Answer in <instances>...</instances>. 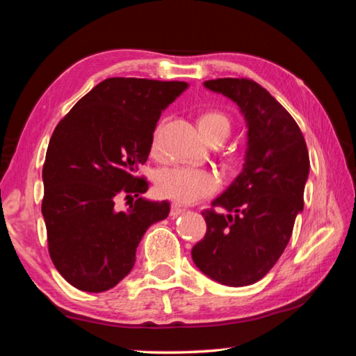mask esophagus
I'll return each instance as SVG.
<instances>
[{
	"mask_svg": "<svg viewBox=\"0 0 356 356\" xmlns=\"http://www.w3.org/2000/svg\"><path fill=\"white\" fill-rule=\"evenodd\" d=\"M185 212V207L179 206V204H171V216L172 218H176V216H179L180 213Z\"/></svg>",
	"mask_w": 356,
	"mask_h": 356,
	"instance_id": "1",
	"label": "esophagus"
}]
</instances>
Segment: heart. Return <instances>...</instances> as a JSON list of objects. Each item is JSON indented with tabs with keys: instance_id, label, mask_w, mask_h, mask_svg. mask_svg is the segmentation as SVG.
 <instances>
[{
	"instance_id": "b5f03b06",
	"label": "heart",
	"mask_w": 356,
	"mask_h": 356,
	"mask_svg": "<svg viewBox=\"0 0 356 356\" xmlns=\"http://www.w3.org/2000/svg\"><path fill=\"white\" fill-rule=\"evenodd\" d=\"M200 130L206 138L213 135L227 136L231 131V120L220 111H207L201 114ZM163 124H159L152 134L150 150L156 154L160 150V134ZM156 191L161 197L180 204H195L204 200L220 188V177L213 171L204 168H193L184 165L165 166L155 176Z\"/></svg>"
}]
</instances>
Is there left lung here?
<instances>
[{"label":"left lung","mask_w":356,"mask_h":356,"mask_svg":"<svg viewBox=\"0 0 356 356\" xmlns=\"http://www.w3.org/2000/svg\"><path fill=\"white\" fill-rule=\"evenodd\" d=\"M204 86L237 104L248 131L242 172L202 212L207 232L191 257L220 284L250 286L270 272L291 240L303 210L308 147L293 118L261 84L216 78Z\"/></svg>","instance_id":"obj_1"}]
</instances>
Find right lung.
Returning a JSON list of instances; mask_svg holds the SVG:
<instances>
[{"instance_id": "1", "label": "right lung", "mask_w": 356, "mask_h": 356, "mask_svg": "<svg viewBox=\"0 0 356 356\" xmlns=\"http://www.w3.org/2000/svg\"><path fill=\"white\" fill-rule=\"evenodd\" d=\"M185 81L106 78L56 125L48 144L44 215L48 252L63 278L83 292H105L130 273L136 248L154 222L170 215V202L147 201L146 163L161 111ZM122 194L138 197L118 211Z\"/></svg>"}]
</instances>
